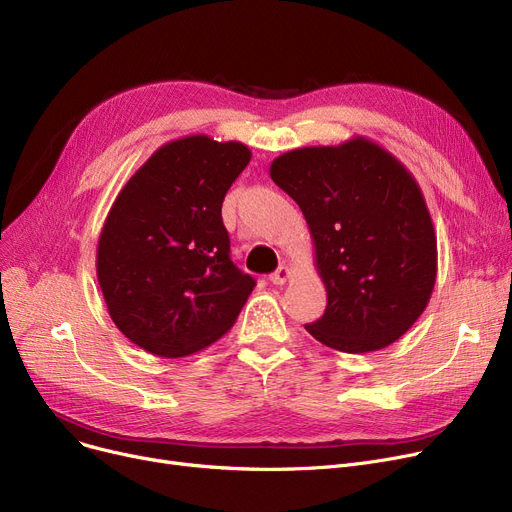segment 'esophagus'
Listing matches in <instances>:
<instances>
[{"label": "esophagus", "mask_w": 512, "mask_h": 512, "mask_svg": "<svg viewBox=\"0 0 512 512\" xmlns=\"http://www.w3.org/2000/svg\"><path fill=\"white\" fill-rule=\"evenodd\" d=\"M288 278H290V267H288V265H280L278 270L270 276V280H272L274 284H278V286L284 284Z\"/></svg>", "instance_id": "34e87169"}]
</instances>
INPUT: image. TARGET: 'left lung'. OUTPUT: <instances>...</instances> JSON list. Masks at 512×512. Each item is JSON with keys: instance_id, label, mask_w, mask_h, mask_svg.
Masks as SVG:
<instances>
[{"instance_id": "obj_1", "label": "left lung", "mask_w": 512, "mask_h": 512, "mask_svg": "<svg viewBox=\"0 0 512 512\" xmlns=\"http://www.w3.org/2000/svg\"><path fill=\"white\" fill-rule=\"evenodd\" d=\"M272 180L301 207L328 307L305 330L342 353L396 342L432 299L438 249L413 174L378 143L301 147L276 157Z\"/></svg>"}]
</instances>
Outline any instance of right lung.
I'll use <instances>...</instances> for the list:
<instances>
[{"instance_id": "add662e5", "label": "right lung", "mask_w": 512, "mask_h": 512, "mask_svg": "<svg viewBox=\"0 0 512 512\" xmlns=\"http://www.w3.org/2000/svg\"><path fill=\"white\" fill-rule=\"evenodd\" d=\"M251 151L193 134L159 147L107 213L97 280L116 328L157 357L222 338L255 288L230 259L222 203Z\"/></svg>"}]
</instances>
